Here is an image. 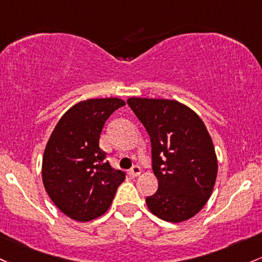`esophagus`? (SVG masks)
<instances>
[{"label": "esophagus", "instance_id": "34e87169", "mask_svg": "<svg viewBox=\"0 0 262 262\" xmlns=\"http://www.w3.org/2000/svg\"><path fill=\"white\" fill-rule=\"evenodd\" d=\"M129 173L133 175V177H138V175H140V173H142V169H140L139 165H134Z\"/></svg>", "mask_w": 262, "mask_h": 262}]
</instances>
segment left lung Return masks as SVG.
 <instances>
[{
	"instance_id": "left-lung-1",
	"label": "left lung",
	"mask_w": 262,
	"mask_h": 262,
	"mask_svg": "<svg viewBox=\"0 0 262 262\" xmlns=\"http://www.w3.org/2000/svg\"><path fill=\"white\" fill-rule=\"evenodd\" d=\"M150 137L158 190L145 199L155 216L180 223L198 214L210 198L217 175L214 144L195 112L177 100H126Z\"/></svg>"
}]
</instances>
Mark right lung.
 <instances>
[{
  "label": "right lung",
  "mask_w": 262,
  "mask_h": 262,
  "mask_svg": "<svg viewBox=\"0 0 262 262\" xmlns=\"http://www.w3.org/2000/svg\"><path fill=\"white\" fill-rule=\"evenodd\" d=\"M125 105L119 98L88 99L68 109L51 134L42 162L46 191L63 214L89 221L108 210L125 174L99 148L105 120Z\"/></svg>",
  "instance_id": "1"
}]
</instances>
